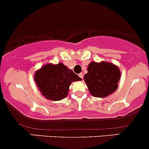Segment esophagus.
<instances>
[{
    "label": "esophagus",
    "mask_w": 149,
    "mask_h": 149,
    "mask_svg": "<svg viewBox=\"0 0 149 149\" xmlns=\"http://www.w3.org/2000/svg\"><path fill=\"white\" fill-rule=\"evenodd\" d=\"M79 77H80V78H81V79H83V77H84V73H80V74L79 75Z\"/></svg>",
    "instance_id": "34e87169"
}]
</instances>
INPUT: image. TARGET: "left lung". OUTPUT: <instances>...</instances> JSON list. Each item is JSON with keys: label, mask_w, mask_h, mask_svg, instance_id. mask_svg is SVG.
I'll return each mask as SVG.
<instances>
[{"label": "left lung", "mask_w": 149, "mask_h": 149, "mask_svg": "<svg viewBox=\"0 0 149 149\" xmlns=\"http://www.w3.org/2000/svg\"><path fill=\"white\" fill-rule=\"evenodd\" d=\"M88 73L84 79L93 96L105 98L112 94L118 88L120 70L112 63L91 61L88 65Z\"/></svg>", "instance_id": "1"}]
</instances>
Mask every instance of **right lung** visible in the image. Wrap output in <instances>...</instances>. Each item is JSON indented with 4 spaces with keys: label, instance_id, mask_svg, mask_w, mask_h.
<instances>
[{
    "label": "right lung",
    "instance_id": "obj_1",
    "mask_svg": "<svg viewBox=\"0 0 149 149\" xmlns=\"http://www.w3.org/2000/svg\"><path fill=\"white\" fill-rule=\"evenodd\" d=\"M81 80L63 63L45 64L34 73V81L42 95L54 101L65 98L71 83Z\"/></svg>",
    "mask_w": 149,
    "mask_h": 149
}]
</instances>
